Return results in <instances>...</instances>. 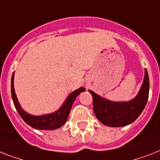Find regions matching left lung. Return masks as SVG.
I'll return each instance as SVG.
<instances>
[{"label": "left lung", "mask_w": 160, "mask_h": 160, "mask_svg": "<svg viewBox=\"0 0 160 160\" xmlns=\"http://www.w3.org/2000/svg\"><path fill=\"white\" fill-rule=\"evenodd\" d=\"M150 82L147 70L138 94L129 101H112L89 90L93 98V110L97 119L105 126L118 128L130 124L143 111L148 101Z\"/></svg>", "instance_id": "1"}]
</instances>
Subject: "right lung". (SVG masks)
Here are the masks:
<instances>
[{"instance_id": "add662e5", "label": "right lung", "mask_w": 160, "mask_h": 160, "mask_svg": "<svg viewBox=\"0 0 160 160\" xmlns=\"http://www.w3.org/2000/svg\"><path fill=\"white\" fill-rule=\"evenodd\" d=\"M14 72H13L11 78V96L15 109L21 118H23V121L27 124L33 128L39 129V130H55L63 126L68 119V114L70 113L71 108L76 97L81 92L86 91L84 88H80L75 90L74 92H71L66 98L65 101L61 105V107L54 113H47V114L40 116L32 115L30 113L24 111L19 105V102L18 101L16 94H15V91H14Z\"/></svg>"}]
</instances>
